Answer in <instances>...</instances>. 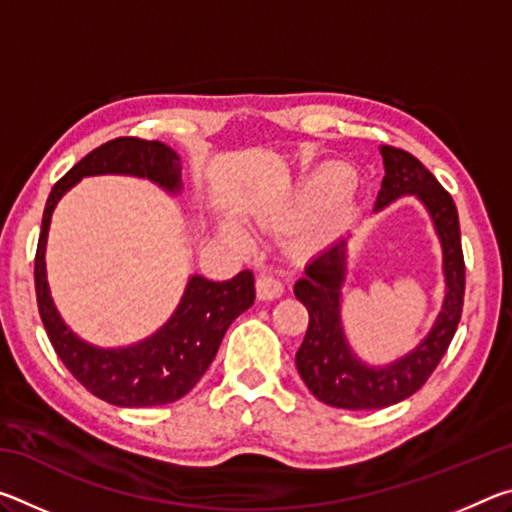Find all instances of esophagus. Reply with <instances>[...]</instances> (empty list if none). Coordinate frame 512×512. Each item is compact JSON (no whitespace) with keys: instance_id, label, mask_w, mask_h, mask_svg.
<instances>
[{"instance_id":"obj_1","label":"esophagus","mask_w":512,"mask_h":512,"mask_svg":"<svg viewBox=\"0 0 512 512\" xmlns=\"http://www.w3.org/2000/svg\"><path fill=\"white\" fill-rule=\"evenodd\" d=\"M284 293V284L273 275H259L257 277V296L259 300H275Z\"/></svg>"}]
</instances>
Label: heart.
Listing matches in <instances>:
<instances>
[{
	"label": "heart",
	"mask_w": 512,
	"mask_h": 512,
	"mask_svg": "<svg viewBox=\"0 0 512 512\" xmlns=\"http://www.w3.org/2000/svg\"><path fill=\"white\" fill-rule=\"evenodd\" d=\"M225 232H228V235H230L232 239H237V241L244 239V235H241L239 228H235V225H228V228H225Z\"/></svg>",
	"instance_id": "b5f03b06"
}]
</instances>
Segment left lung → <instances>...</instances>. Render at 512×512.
Returning a JSON list of instances; mask_svg holds the SVG:
<instances>
[{"mask_svg": "<svg viewBox=\"0 0 512 512\" xmlns=\"http://www.w3.org/2000/svg\"><path fill=\"white\" fill-rule=\"evenodd\" d=\"M386 176L375 212L402 196H415L429 212L440 248H443L445 298L429 334L404 357L386 366H370L350 348L343 329V284L348 277V241L339 239L311 259L305 275L293 287L309 311V327L296 352L302 381L320 402L336 409H384L420 391L424 381L445 357L463 311L465 262L458 212L443 185L411 153L381 146Z\"/></svg>", "mask_w": 512, "mask_h": 512, "instance_id": "1", "label": "left lung"}]
</instances>
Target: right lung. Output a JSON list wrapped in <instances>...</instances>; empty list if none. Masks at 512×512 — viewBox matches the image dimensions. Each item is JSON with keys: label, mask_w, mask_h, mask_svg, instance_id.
Returning a JSON list of instances; mask_svg holds the SVG:
<instances>
[{"label": "right lung", "mask_w": 512, "mask_h": 512, "mask_svg": "<svg viewBox=\"0 0 512 512\" xmlns=\"http://www.w3.org/2000/svg\"><path fill=\"white\" fill-rule=\"evenodd\" d=\"M180 155L162 142L117 137L76 162L47 198L36 250V298L42 325L67 370L99 400L121 409H146L185 397L216 357L232 320L255 302V277L237 273L228 282L189 277L176 311L158 332L126 348H99L69 327L47 282V235L51 214L69 189L88 176L146 178L171 196L183 192Z\"/></svg>", "instance_id": "right-lung-1"}]
</instances>
